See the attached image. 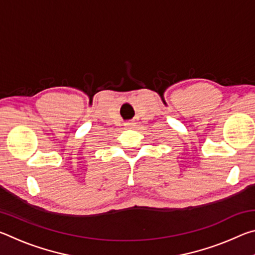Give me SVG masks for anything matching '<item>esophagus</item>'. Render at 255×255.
Listing matches in <instances>:
<instances>
[{
	"label": "esophagus",
	"mask_w": 255,
	"mask_h": 255,
	"mask_svg": "<svg viewBox=\"0 0 255 255\" xmlns=\"http://www.w3.org/2000/svg\"><path fill=\"white\" fill-rule=\"evenodd\" d=\"M133 125H135L133 123H127L126 125H125V126H126V127H132Z\"/></svg>",
	"instance_id": "34e87169"
}]
</instances>
